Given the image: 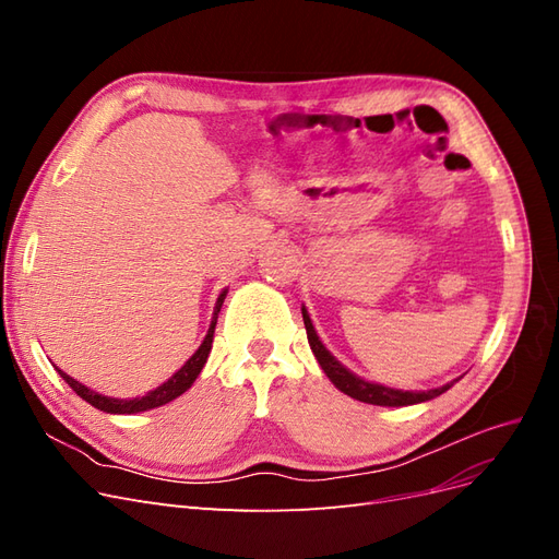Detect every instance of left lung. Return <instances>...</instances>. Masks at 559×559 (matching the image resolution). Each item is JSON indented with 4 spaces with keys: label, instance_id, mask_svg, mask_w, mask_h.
Here are the masks:
<instances>
[{
    "label": "left lung",
    "instance_id": "left-lung-1",
    "mask_svg": "<svg viewBox=\"0 0 559 559\" xmlns=\"http://www.w3.org/2000/svg\"><path fill=\"white\" fill-rule=\"evenodd\" d=\"M302 321H306V331H308V343L314 352V357L321 366V370H324L326 378L341 389L343 394L357 399V401H364V403H373V405H392V408H399V405H413V403H421V401H431L436 396H441L443 392H448V389L460 380H452L443 386L438 389H429V392H401V389H392V386H384V384H376V382H366L364 378L354 376L352 370H347L341 361H337L333 354L321 345L319 335L312 326V319L308 314V310L302 308Z\"/></svg>",
    "mask_w": 559,
    "mask_h": 559
}]
</instances>
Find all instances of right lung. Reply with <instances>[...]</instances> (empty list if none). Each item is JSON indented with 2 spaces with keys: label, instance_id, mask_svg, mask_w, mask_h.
<instances>
[{
  "label": "right lung",
  "instance_id": "right-lung-1",
  "mask_svg": "<svg viewBox=\"0 0 559 559\" xmlns=\"http://www.w3.org/2000/svg\"><path fill=\"white\" fill-rule=\"evenodd\" d=\"M224 298H226V292H222V296L216 298L210 331H207V335H205V341H202V345L195 349L193 357H191L189 361H186L170 380L163 382L160 386L154 389V392H148V394H144V396H140V399H111V396H105V394H97V392H93V389H88L86 384H81V382H76L74 378L67 376L64 370H60V368H56V370L60 373V378H62L67 384H70L83 401H88L91 405H95V408L103 411V413H111V415H134V413H144V411H151V408H158V405L170 403V401H175L177 396H181V394L186 392V389H191V384H193L195 378L200 376L202 366L207 364L210 349H212V341H214L216 317H218V310H222V306H224Z\"/></svg>",
  "mask_w": 559,
  "mask_h": 559
}]
</instances>
